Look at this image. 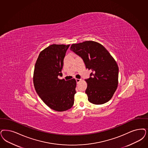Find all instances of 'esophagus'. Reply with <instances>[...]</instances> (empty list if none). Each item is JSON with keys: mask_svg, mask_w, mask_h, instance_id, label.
<instances>
[{"mask_svg": "<svg viewBox=\"0 0 148 148\" xmlns=\"http://www.w3.org/2000/svg\"><path fill=\"white\" fill-rule=\"evenodd\" d=\"M82 80V79H76V82L77 83H79V82H80Z\"/></svg>", "mask_w": 148, "mask_h": 148, "instance_id": "34e87169", "label": "esophagus"}]
</instances>
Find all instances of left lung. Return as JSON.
I'll return each instance as SVG.
<instances>
[{
    "label": "left lung",
    "instance_id": "1",
    "mask_svg": "<svg viewBox=\"0 0 148 148\" xmlns=\"http://www.w3.org/2000/svg\"><path fill=\"white\" fill-rule=\"evenodd\" d=\"M71 50L80 56L86 68L92 72L86 79L85 93L88 100L94 104H102L112 98L117 89L119 68L117 63L101 44L86 41L72 44Z\"/></svg>",
    "mask_w": 148,
    "mask_h": 148
}]
</instances>
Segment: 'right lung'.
I'll list each match as a JSON object with an SVG mask.
<instances>
[{"instance_id":"1","label":"right lung","mask_w":148,"mask_h":148,"mask_svg":"<svg viewBox=\"0 0 148 148\" xmlns=\"http://www.w3.org/2000/svg\"><path fill=\"white\" fill-rule=\"evenodd\" d=\"M70 45L53 44L40 52L36 62L33 84L41 100L52 109L64 112L74 102L77 82L75 79H60L63 60Z\"/></svg>"}]
</instances>
